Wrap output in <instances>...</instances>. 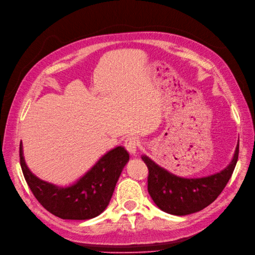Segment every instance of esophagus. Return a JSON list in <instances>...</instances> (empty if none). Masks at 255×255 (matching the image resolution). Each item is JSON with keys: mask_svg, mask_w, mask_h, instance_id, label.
Masks as SVG:
<instances>
[{"mask_svg": "<svg viewBox=\"0 0 255 255\" xmlns=\"http://www.w3.org/2000/svg\"><path fill=\"white\" fill-rule=\"evenodd\" d=\"M125 148L127 149V151L130 154H135L137 151V147H138V140L134 136H128L125 139Z\"/></svg>", "mask_w": 255, "mask_h": 255, "instance_id": "esophagus-1", "label": "esophagus"}]
</instances>
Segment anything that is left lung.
I'll return each mask as SVG.
<instances>
[{
  "instance_id": "obj_1",
  "label": "left lung",
  "mask_w": 255,
  "mask_h": 255,
  "mask_svg": "<svg viewBox=\"0 0 255 255\" xmlns=\"http://www.w3.org/2000/svg\"><path fill=\"white\" fill-rule=\"evenodd\" d=\"M238 158L239 144L232 161L222 171L200 178H185L170 173L147 155H142L149 170L148 192L158 208L169 214L182 216L201 211L224 190Z\"/></svg>"
}]
</instances>
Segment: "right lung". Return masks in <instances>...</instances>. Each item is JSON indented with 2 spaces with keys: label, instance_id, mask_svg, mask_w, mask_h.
Instances as JSON below:
<instances>
[{
  "label": "right lung",
  "instance_id": "add662e5",
  "mask_svg": "<svg viewBox=\"0 0 255 255\" xmlns=\"http://www.w3.org/2000/svg\"><path fill=\"white\" fill-rule=\"evenodd\" d=\"M129 161L127 150L118 146L104 154L74 184L60 187L40 180L27 167L20 144V163L25 180L44 208L63 220H90L100 215L111 200L123 168Z\"/></svg>",
  "mask_w": 255,
  "mask_h": 255
}]
</instances>
